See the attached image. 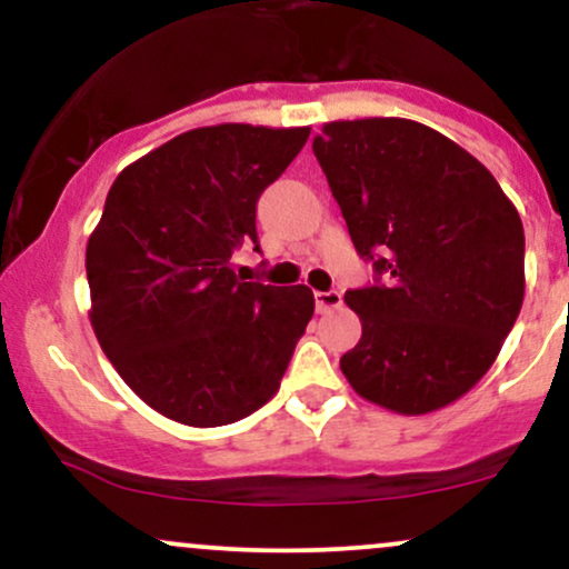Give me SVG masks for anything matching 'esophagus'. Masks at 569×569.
Returning a JSON list of instances; mask_svg holds the SVG:
<instances>
[{
	"mask_svg": "<svg viewBox=\"0 0 569 569\" xmlns=\"http://www.w3.org/2000/svg\"><path fill=\"white\" fill-rule=\"evenodd\" d=\"M342 307V293L339 291H316V310L318 312H329Z\"/></svg>",
	"mask_w": 569,
	"mask_h": 569,
	"instance_id": "1",
	"label": "esophagus"
}]
</instances>
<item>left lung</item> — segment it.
<instances>
[{"mask_svg": "<svg viewBox=\"0 0 569 569\" xmlns=\"http://www.w3.org/2000/svg\"><path fill=\"white\" fill-rule=\"evenodd\" d=\"M377 283L345 293L361 339L339 361L358 396L428 415L487 375L525 299V230L473 154L401 117L326 122L312 141Z\"/></svg>", "mask_w": 569, "mask_h": 569, "instance_id": "left-lung-1", "label": "left lung"}]
</instances>
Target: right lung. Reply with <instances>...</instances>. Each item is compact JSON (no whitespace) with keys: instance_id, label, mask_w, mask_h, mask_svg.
Listing matches in <instances>:
<instances>
[{"instance_id":"add662e5","label":"right lung","mask_w":569,"mask_h":569,"mask_svg":"<svg viewBox=\"0 0 569 569\" xmlns=\"http://www.w3.org/2000/svg\"><path fill=\"white\" fill-rule=\"evenodd\" d=\"M310 128H194L114 179L90 234V323L126 385L168 420L217 428L278 393L316 299L240 280L257 200ZM259 248V243H257Z\"/></svg>"}]
</instances>
